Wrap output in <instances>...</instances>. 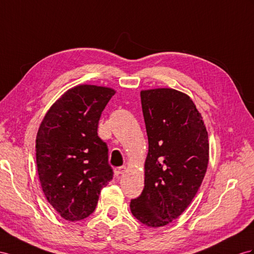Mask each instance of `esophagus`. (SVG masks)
<instances>
[{"label": "esophagus", "mask_w": 254, "mask_h": 254, "mask_svg": "<svg viewBox=\"0 0 254 254\" xmlns=\"http://www.w3.org/2000/svg\"><path fill=\"white\" fill-rule=\"evenodd\" d=\"M127 172V167L126 166H121V167H117L114 170V173L116 176H120V175L125 174Z\"/></svg>", "instance_id": "esophagus-1"}]
</instances>
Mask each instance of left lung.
Here are the masks:
<instances>
[{"label": "left lung", "instance_id": "obj_1", "mask_svg": "<svg viewBox=\"0 0 254 254\" xmlns=\"http://www.w3.org/2000/svg\"><path fill=\"white\" fill-rule=\"evenodd\" d=\"M148 136L145 187L133 216L150 227L177 219L197 193L209 161L203 117L191 97L172 88L140 91Z\"/></svg>", "mask_w": 254, "mask_h": 254}]
</instances>
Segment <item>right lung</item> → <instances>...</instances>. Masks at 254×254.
<instances>
[{
    "label": "right lung",
    "mask_w": 254,
    "mask_h": 254,
    "mask_svg": "<svg viewBox=\"0 0 254 254\" xmlns=\"http://www.w3.org/2000/svg\"><path fill=\"white\" fill-rule=\"evenodd\" d=\"M113 88L78 84L58 99L37 131L38 178L48 203L67 221H79L95 209L104 187L113 179L108 148L99 136L102 112Z\"/></svg>",
    "instance_id": "right-lung-1"
}]
</instances>
